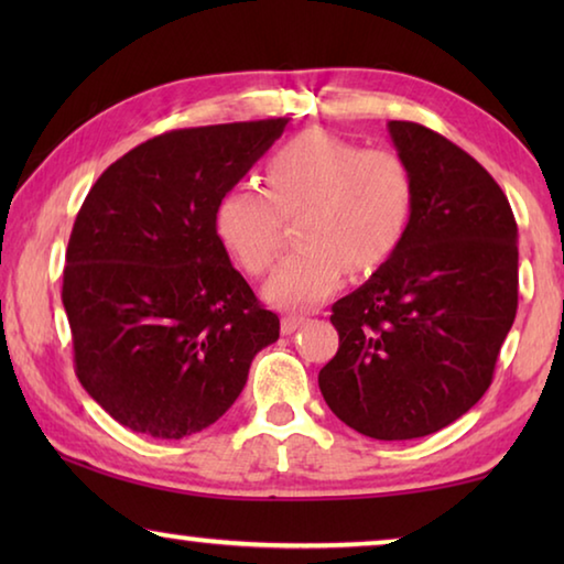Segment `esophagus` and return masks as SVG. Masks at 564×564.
<instances>
[{
  "instance_id": "34e87169",
  "label": "esophagus",
  "mask_w": 564,
  "mask_h": 564,
  "mask_svg": "<svg viewBox=\"0 0 564 564\" xmlns=\"http://www.w3.org/2000/svg\"><path fill=\"white\" fill-rule=\"evenodd\" d=\"M305 318L303 316H283L281 318V330L285 333V336H291V333L301 326Z\"/></svg>"
}]
</instances>
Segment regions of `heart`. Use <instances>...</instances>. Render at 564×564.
<instances>
[{
  "mask_svg": "<svg viewBox=\"0 0 564 564\" xmlns=\"http://www.w3.org/2000/svg\"><path fill=\"white\" fill-rule=\"evenodd\" d=\"M301 214V248L275 265L263 299L275 308H313L343 283L348 265L370 273L398 251L413 212V181L390 151H362L326 131H305L265 164V194L238 184L214 206V234L251 275L269 269L279 216Z\"/></svg>",
  "mask_w": 564,
  "mask_h": 564,
  "instance_id": "b5f03b06",
  "label": "heart"
}]
</instances>
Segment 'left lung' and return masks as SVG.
<instances>
[{"label":"left lung","mask_w":564,"mask_h":564,"mask_svg":"<svg viewBox=\"0 0 564 564\" xmlns=\"http://www.w3.org/2000/svg\"><path fill=\"white\" fill-rule=\"evenodd\" d=\"M413 181L398 251L333 303L340 336L318 386L343 423L376 441L443 431L490 388L518 311V224L502 188L441 133L388 121Z\"/></svg>","instance_id":"left-lung-1"}]
</instances>
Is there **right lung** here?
I'll list each match as a JSON object with an SVG mask.
<instances>
[{"label": "right lung", "mask_w": 564, "mask_h": 564, "mask_svg": "<svg viewBox=\"0 0 564 564\" xmlns=\"http://www.w3.org/2000/svg\"><path fill=\"white\" fill-rule=\"evenodd\" d=\"M289 119L161 133L104 171L76 216L62 301L84 390L133 433L181 441L241 395L279 316L214 234L236 186Z\"/></svg>", "instance_id": "add662e5"}]
</instances>
